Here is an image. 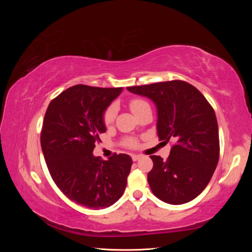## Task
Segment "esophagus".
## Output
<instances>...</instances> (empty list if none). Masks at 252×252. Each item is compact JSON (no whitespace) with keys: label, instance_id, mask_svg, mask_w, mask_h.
I'll return each instance as SVG.
<instances>
[{"label":"esophagus","instance_id":"esophagus-1","mask_svg":"<svg viewBox=\"0 0 252 252\" xmlns=\"http://www.w3.org/2000/svg\"><path fill=\"white\" fill-rule=\"evenodd\" d=\"M131 158H132V161H134V162H135V161H139V159L142 158V156H139V155H133Z\"/></svg>","mask_w":252,"mask_h":252}]
</instances>
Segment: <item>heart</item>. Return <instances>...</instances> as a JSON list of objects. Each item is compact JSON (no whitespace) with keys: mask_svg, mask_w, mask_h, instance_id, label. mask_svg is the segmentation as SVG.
<instances>
[{"mask_svg":"<svg viewBox=\"0 0 252 252\" xmlns=\"http://www.w3.org/2000/svg\"><path fill=\"white\" fill-rule=\"evenodd\" d=\"M146 105H148V104L145 101L136 98V100H132L130 102V104H129V107H130L131 111L135 114L142 107H144V106H146ZM116 112H117V110L114 106H110V107L106 109V111L104 113V117H103V121H104L105 125L112 124V122L114 121V119H116ZM127 144L129 145V146H134L135 142L133 140H128Z\"/></svg>","mask_w":252,"mask_h":252,"instance_id":"b5f03b06","label":"heart"}]
</instances>
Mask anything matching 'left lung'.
<instances>
[{"instance_id":"obj_1","label":"left lung","mask_w":252,"mask_h":252,"mask_svg":"<svg viewBox=\"0 0 252 252\" xmlns=\"http://www.w3.org/2000/svg\"><path fill=\"white\" fill-rule=\"evenodd\" d=\"M146 96L158 112L159 141L174 142L167 161L151 156L147 175L154 194L165 203L181 205L195 199L208 185L220 157L215 110L194 86L183 81L127 87Z\"/></svg>"}]
</instances>
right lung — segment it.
Wrapping results in <instances>:
<instances>
[{
    "label": "right lung",
    "mask_w": 252,
    "mask_h": 252,
    "mask_svg": "<svg viewBox=\"0 0 252 252\" xmlns=\"http://www.w3.org/2000/svg\"><path fill=\"white\" fill-rule=\"evenodd\" d=\"M123 88L75 85L50 102L45 113L41 147L52 180L68 199L103 209L123 194L132 159L114 154L108 161L93 155L106 131L104 113Z\"/></svg>",
    "instance_id": "1"
}]
</instances>
